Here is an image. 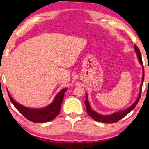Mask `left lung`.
I'll return each instance as SVG.
<instances>
[{"label": "left lung", "instance_id": "left-lung-1", "mask_svg": "<svg viewBox=\"0 0 149 149\" xmlns=\"http://www.w3.org/2000/svg\"><path fill=\"white\" fill-rule=\"evenodd\" d=\"M134 49H135V51H136V54H137L138 59H139L140 63H141V64L143 66L142 58H141V52H140L139 49L138 48V47L136 45H134ZM143 80H144V69H143V67L142 82H141V87H140V88H141V90H140L139 95V97H138L137 100H136V102H135L130 107L128 108V109H125V110H124V111H122L115 113L111 114V115H110V116L101 115V114L97 113L94 111L93 110H92L91 108H90V104H89L88 98H87V96H86V100H85V106H86V110H87V112H88V115L90 116L92 119L98 121V122L104 123H115L118 122V121L122 119L123 118H124L125 116H127V114L131 111H132L133 109L135 108V107L136 106V104H138V102H139V101L140 100V97H141V88H142Z\"/></svg>", "mask_w": 149, "mask_h": 149}]
</instances>
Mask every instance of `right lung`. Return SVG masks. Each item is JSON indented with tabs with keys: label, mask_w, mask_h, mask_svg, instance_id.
<instances>
[{
	"label": "right lung",
	"mask_w": 149,
	"mask_h": 149,
	"mask_svg": "<svg viewBox=\"0 0 149 149\" xmlns=\"http://www.w3.org/2000/svg\"><path fill=\"white\" fill-rule=\"evenodd\" d=\"M66 90V89L61 90L57 94L52 104H49L47 107L41 109H32L23 107L19 104L17 103L12 98L8 92V94L10 101L15 106V107L19 111L20 113L24 116L26 118L33 123H45L52 120L59 115Z\"/></svg>",
	"instance_id": "right-lung-1"
}]
</instances>
